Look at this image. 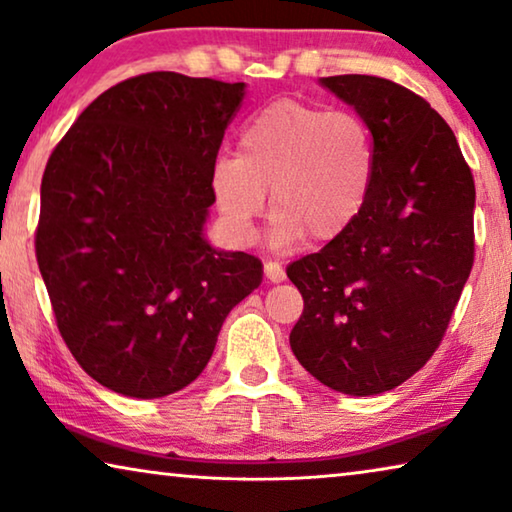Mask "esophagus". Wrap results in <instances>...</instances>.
Segmentation results:
<instances>
[{
	"label": "esophagus",
	"mask_w": 512,
	"mask_h": 512,
	"mask_svg": "<svg viewBox=\"0 0 512 512\" xmlns=\"http://www.w3.org/2000/svg\"><path fill=\"white\" fill-rule=\"evenodd\" d=\"M264 276L269 282H282L285 280V269L278 262H266L264 264Z\"/></svg>",
	"instance_id": "34e87169"
}]
</instances>
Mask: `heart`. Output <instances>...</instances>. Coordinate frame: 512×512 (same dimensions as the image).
I'll use <instances>...</instances> for the list:
<instances>
[{"mask_svg":"<svg viewBox=\"0 0 512 512\" xmlns=\"http://www.w3.org/2000/svg\"><path fill=\"white\" fill-rule=\"evenodd\" d=\"M375 170V142L358 114L280 98L248 119L239 154L213 163L211 193L239 246L255 239L266 190L276 246H299L308 236L329 243L361 218Z\"/></svg>","mask_w":512,"mask_h":512,"instance_id":"obj_1","label":"heart"}]
</instances>
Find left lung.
<instances>
[{
    "label": "left lung",
    "mask_w": 512,
    "mask_h": 512,
    "mask_svg": "<svg viewBox=\"0 0 512 512\" xmlns=\"http://www.w3.org/2000/svg\"><path fill=\"white\" fill-rule=\"evenodd\" d=\"M322 85L372 133L375 183L361 218L287 266L303 296L294 356L324 386L377 395L437 352L474 266V177L451 126L407 87L375 75Z\"/></svg>",
    "instance_id": "obj_1"
}]
</instances>
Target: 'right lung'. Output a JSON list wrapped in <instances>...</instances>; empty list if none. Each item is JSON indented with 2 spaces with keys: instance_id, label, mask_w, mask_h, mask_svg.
<instances>
[{
  "instance_id": "right-lung-1",
  "label": "right lung",
  "mask_w": 512,
  "mask_h": 512,
  "mask_svg": "<svg viewBox=\"0 0 512 512\" xmlns=\"http://www.w3.org/2000/svg\"><path fill=\"white\" fill-rule=\"evenodd\" d=\"M243 82L156 71L96 98L41 181L36 262L57 329L91 379L128 398L207 368L262 262L204 239L211 170Z\"/></svg>"
}]
</instances>
